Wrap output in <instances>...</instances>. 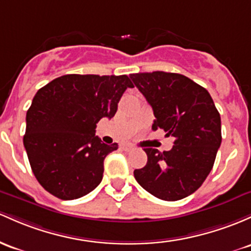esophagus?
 <instances>
[{
    "instance_id": "esophagus-1",
    "label": "esophagus",
    "mask_w": 251,
    "mask_h": 251,
    "mask_svg": "<svg viewBox=\"0 0 251 251\" xmlns=\"http://www.w3.org/2000/svg\"><path fill=\"white\" fill-rule=\"evenodd\" d=\"M121 149H123L124 151H130V150H132V149H133V145H132V144H123V145H121Z\"/></svg>"
}]
</instances>
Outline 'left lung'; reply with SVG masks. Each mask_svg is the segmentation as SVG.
Returning <instances> with one entry per match:
<instances>
[{"instance_id": "left-lung-1", "label": "left lung", "mask_w": 251, "mask_h": 251, "mask_svg": "<svg viewBox=\"0 0 251 251\" xmlns=\"http://www.w3.org/2000/svg\"><path fill=\"white\" fill-rule=\"evenodd\" d=\"M134 85L152 107V130L174 137L169 151L145 148L148 162L133 172L145 191L167 201L197 191L213 168L222 143L220 114L210 93L181 74H131Z\"/></svg>"}]
</instances>
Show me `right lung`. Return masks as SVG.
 Wrapping results in <instances>:
<instances>
[{
  "label": "right lung",
  "instance_id": "obj_1",
  "mask_svg": "<svg viewBox=\"0 0 251 251\" xmlns=\"http://www.w3.org/2000/svg\"><path fill=\"white\" fill-rule=\"evenodd\" d=\"M126 75L60 76L44 85L26 114L24 145L32 172L44 188L62 200L94 191L102 180L103 161L118 144L95 136L96 124L114 117Z\"/></svg>",
  "mask_w": 251,
  "mask_h": 251
}]
</instances>
